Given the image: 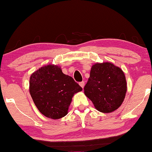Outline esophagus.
Masks as SVG:
<instances>
[{"mask_svg": "<svg viewBox=\"0 0 152 152\" xmlns=\"http://www.w3.org/2000/svg\"><path fill=\"white\" fill-rule=\"evenodd\" d=\"M79 85H80V86H81L82 88H84V86H85V82L84 81H82V82H80V83H79Z\"/></svg>", "mask_w": 152, "mask_h": 152, "instance_id": "34e87169", "label": "esophagus"}]
</instances>
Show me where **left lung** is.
<instances>
[{
  "label": "left lung",
  "mask_w": 152,
  "mask_h": 152,
  "mask_svg": "<svg viewBox=\"0 0 152 152\" xmlns=\"http://www.w3.org/2000/svg\"><path fill=\"white\" fill-rule=\"evenodd\" d=\"M123 71L110 62L97 63L91 67L85 94L98 111L110 113L124 99L127 86Z\"/></svg>",
  "instance_id": "1"
}]
</instances>
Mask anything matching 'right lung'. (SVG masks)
Returning <instances> with one entry per match:
<instances>
[{"instance_id": "obj_1", "label": "right lung", "mask_w": 152, "mask_h": 152, "mask_svg": "<svg viewBox=\"0 0 152 152\" xmlns=\"http://www.w3.org/2000/svg\"><path fill=\"white\" fill-rule=\"evenodd\" d=\"M83 90L61 67L47 65L30 78V93L40 112L51 119H59L67 114L74 95Z\"/></svg>"}]
</instances>
